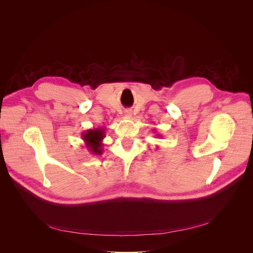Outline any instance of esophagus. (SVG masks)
Returning a JSON list of instances; mask_svg holds the SVG:
<instances>
[{"mask_svg":"<svg viewBox=\"0 0 253 253\" xmlns=\"http://www.w3.org/2000/svg\"><path fill=\"white\" fill-rule=\"evenodd\" d=\"M125 113H126V115L127 117H131V116H132V112L129 111V110H126V112H125Z\"/></svg>","mask_w":253,"mask_h":253,"instance_id":"34e87169","label":"esophagus"}]
</instances>
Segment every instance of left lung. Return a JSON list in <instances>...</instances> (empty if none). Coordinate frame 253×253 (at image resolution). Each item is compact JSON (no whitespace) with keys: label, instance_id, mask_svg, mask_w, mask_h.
<instances>
[{"label":"left lung","instance_id":"1","mask_svg":"<svg viewBox=\"0 0 253 253\" xmlns=\"http://www.w3.org/2000/svg\"><path fill=\"white\" fill-rule=\"evenodd\" d=\"M156 137H159V135H158V134H157V136H156Z\"/></svg>","mask_w":253,"mask_h":253}]
</instances>
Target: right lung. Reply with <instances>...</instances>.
Wrapping results in <instances>:
<instances>
[{
	"mask_svg": "<svg viewBox=\"0 0 253 253\" xmlns=\"http://www.w3.org/2000/svg\"><path fill=\"white\" fill-rule=\"evenodd\" d=\"M82 139L84 144L87 148L90 154L94 155H102L103 149H102V140L105 137V128L103 127H95L89 128L87 131L83 132Z\"/></svg>",
	"mask_w": 253,
	"mask_h": 253,
	"instance_id": "add662e5",
	"label": "right lung"
}]
</instances>
